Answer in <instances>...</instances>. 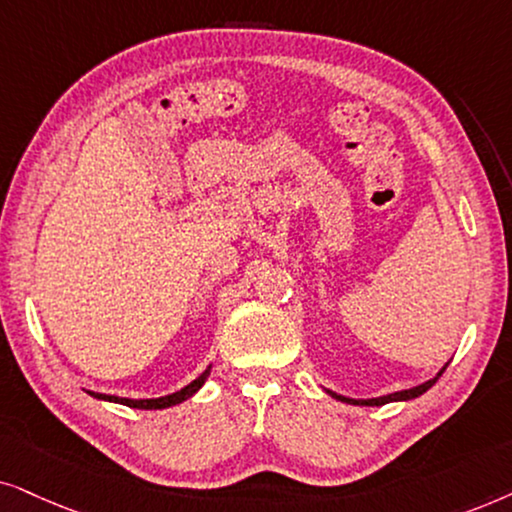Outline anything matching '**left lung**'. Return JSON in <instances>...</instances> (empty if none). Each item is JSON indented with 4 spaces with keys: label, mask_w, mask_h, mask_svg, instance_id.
<instances>
[{
    "label": "left lung",
    "mask_w": 512,
    "mask_h": 512,
    "mask_svg": "<svg viewBox=\"0 0 512 512\" xmlns=\"http://www.w3.org/2000/svg\"><path fill=\"white\" fill-rule=\"evenodd\" d=\"M449 365V363H447ZM447 365L442 367V370L435 374L433 379L424 381V384L419 386H412V388H405V391H395V393H388V395H379V398H346V395H339L335 391H330V388H325V393H330L335 400H342L346 405H360V407H381L386 403H405V400H412V398H419V395H424L428 388H431L435 381L442 377V372L447 370Z\"/></svg>",
    "instance_id": "left-lung-1"
}]
</instances>
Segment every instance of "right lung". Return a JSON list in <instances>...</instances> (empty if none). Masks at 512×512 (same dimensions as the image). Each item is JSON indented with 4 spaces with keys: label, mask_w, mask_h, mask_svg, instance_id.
<instances>
[{
    "label": "right lung",
    "mask_w": 512,
    "mask_h": 512,
    "mask_svg": "<svg viewBox=\"0 0 512 512\" xmlns=\"http://www.w3.org/2000/svg\"><path fill=\"white\" fill-rule=\"evenodd\" d=\"M210 367L213 365H208L206 372H201L199 377L192 381V384H187L185 388H180V391H175L170 395H161V398L133 400V398H119V395H107V393H93V391H86V393L93 395V398H98V400H105V403H119V405L133 407V410H166V407L185 403V400L192 398L194 393H199V388L206 384V379L210 377Z\"/></svg>",
    "instance_id": "right-lung-1"
}]
</instances>
